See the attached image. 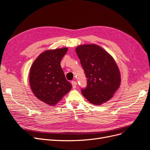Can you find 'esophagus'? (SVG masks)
I'll use <instances>...</instances> for the list:
<instances>
[{"label": "esophagus", "instance_id": "esophagus-1", "mask_svg": "<svg viewBox=\"0 0 150 150\" xmlns=\"http://www.w3.org/2000/svg\"><path fill=\"white\" fill-rule=\"evenodd\" d=\"M71 84L72 85V88H73L74 89H75L76 88V86H77V82H76V81H72V82H71Z\"/></svg>", "mask_w": 150, "mask_h": 150}]
</instances>
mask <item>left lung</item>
Returning a JSON list of instances; mask_svg holds the SVG:
<instances>
[{
    "mask_svg": "<svg viewBox=\"0 0 150 150\" xmlns=\"http://www.w3.org/2000/svg\"><path fill=\"white\" fill-rule=\"evenodd\" d=\"M76 52L87 78V87L81 93L89 103L101 105L120 88L118 66L110 54L95 44L79 45Z\"/></svg>",
    "mask_w": 150,
    "mask_h": 150,
    "instance_id": "1",
    "label": "left lung"
}]
</instances>
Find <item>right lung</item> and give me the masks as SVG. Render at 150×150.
Masks as SVG:
<instances>
[{
	"label": "right lung",
	"instance_id": "add662e5",
	"mask_svg": "<svg viewBox=\"0 0 150 150\" xmlns=\"http://www.w3.org/2000/svg\"><path fill=\"white\" fill-rule=\"evenodd\" d=\"M68 48L49 49L42 52L32 64L29 83L34 96L49 106H55L72 88L65 78L61 61Z\"/></svg>",
	"mask_w": 150,
	"mask_h": 150
}]
</instances>
